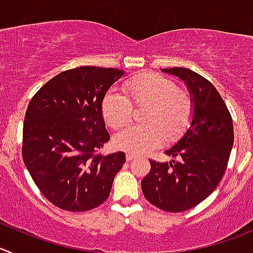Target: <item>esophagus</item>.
Here are the masks:
<instances>
[{
  "label": "esophagus",
  "instance_id": "obj_1",
  "mask_svg": "<svg viewBox=\"0 0 253 253\" xmlns=\"http://www.w3.org/2000/svg\"><path fill=\"white\" fill-rule=\"evenodd\" d=\"M134 157H136V156L132 155V153H127V155H126V160H127V161H131V160H133Z\"/></svg>",
  "mask_w": 253,
  "mask_h": 253
}]
</instances>
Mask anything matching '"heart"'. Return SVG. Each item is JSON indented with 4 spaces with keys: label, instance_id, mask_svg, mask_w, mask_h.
<instances>
[{
    "label": "heart",
    "instance_id": "1",
    "mask_svg": "<svg viewBox=\"0 0 253 253\" xmlns=\"http://www.w3.org/2000/svg\"><path fill=\"white\" fill-rule=\"evenodd\" d=\"M125 93L110 91L102 101V115L113 129L124 128L133 116V107L142 108L141 122L115 136V145L132 153L148 152L162 142L178 140L190 127L195 112L192 94L178 88L169 77L141 73L124 84Z\"/></svg>",
    "mask_w": 253,
    "mask_h": 253
}]
</instances>
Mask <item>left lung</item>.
<instances>
[{
	"label": "left lung",
	"mask_w": 253,
	"mask_h": 253,
	"mask_svg": "<svg viewBox=\"0 0 253 253\" xmlns=\"http://www.w3.org/2000/svg\"><path fill=\"white\" fill-rule=\"evenodd\" d=\"M162 71L185 81L195 112L183 137L165 152L174 160H150L151 171L141 187L153 206L182 212L209 197L222 180L233 146L232 117L218 91L201 75L183 67Z\"/></svg>",
	"instance_id": "8db88e82"
}]
</instances>
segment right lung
<instances>
[{"mask_svg": "<svg viewBox=\"0 0 253 253\" xmlns=\"http://www.w3.org/2000/svg\"><path fill=\"white\" fill-rule=\"evenodd\" d=\"M122 75L94 66L63 71L28 103L23 162L42 195L60 209L84 212L102 205L126 161L124 152L100 153L110 140L102 101Z\"/></svg>", "mask_w": 253, "mask_h": 253, "instance_id": "1", "label": "right lung"}]
</instances>
